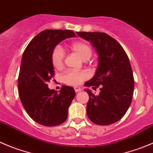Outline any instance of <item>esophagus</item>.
<instances>
[{
	"mask_svg": "<svg viewBox=\"0 0 153 153\" xmlns=\"http://www.w3.org/2000/svg\"><path fill=\"white\" fill-rule=\"evenodd\" d=\"M74 90H75L76 92H79V91H80L82 89H81V88H79V87L76 86V87H75V88H74Z\"/></svg>",
	"mask_w": 153,
	"mask_h": 153,
	"instance_id": "obj_1",
	"label": "esophagus"
}]
</instances>
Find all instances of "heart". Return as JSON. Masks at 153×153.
Returning <instances> with one entry per match:
<instances>
[{"label":"heart","mask_w":153,"mask_h":153,"mask_svg":"<svg viewBox=\"0 0 153 153\" xmlns=\"http://www.w3.org/2000/svg\"><path fill=\"white\" fill-rule=\"evenodd\" d=\"M71 49L83 61H87L91 57L92 49L88 43L83 41L74 42L71 46ZM65 52L61 46L54 48L51 55V61L53 67L56 69H61L63 67ZM88 74L85 71H68L62 76V80L70 85H78L86 79Z\"/></svg>","instance_id":"1"}]
</instances>
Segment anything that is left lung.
<instances>
[{"label":"left lung","instance_id":"8db88e82","mask_svg":"<svg viewBox=\"0 0 153 153\" xmlns=\"http://www.w3.org/2000/svg\"><path fill=\"white\" fill-rule=\"evenodd\" d=\"M76 34L91 42L99 61L94 77L85 83L101 90L98 95L85 90L89 95L87 116L96 125L113 124L124 116L132 101L134 80L128 57L121 45L106 33Z\"/></svg>","mask_w":153,"mask_h":153}]
</instances>
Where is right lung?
Listing matches in <instances>:
<instances>
[{"label":"right lung","instance_id":"right-lung-1","mask_svg":"<svg viewBox=\"0 0 153 153\" xmlns=\"http://www.w3.org/2000/svg\"><path fill=\"white\" fill-rule=\"evenodd\" d=\"M75 36L70 30H44L32 39L22 55L18 78L19 98L29 116L44 126L66 121L68 107L76 95L73 87L62 85L58 93L47 84L55 75L52 50L62 40Z\"/></svg>","mask_w":153,"mask_h":153}]
</instances>
